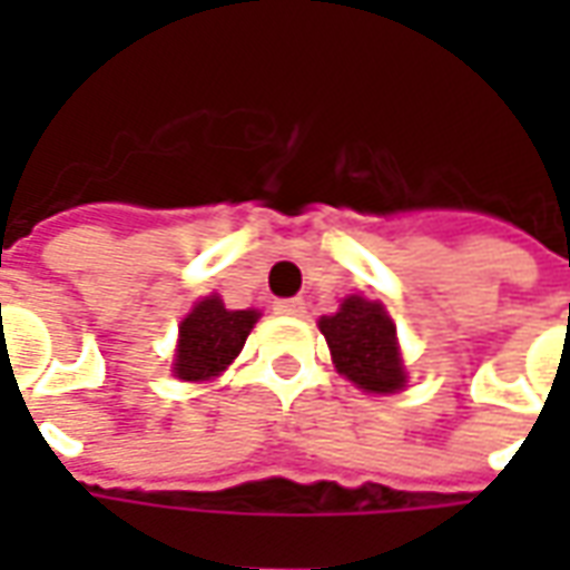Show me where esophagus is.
Listing matches in <instances>:
<instances>
[{
	"instance_id": "obj_1",
	"label": "esophagus",
	"mask_w": 570,
	"mask_h": 570,
	"mask_svg": "<svg viewBox=\"0 0 570 570\" xmlns=\"http://www.w3.org/2000/svg\"><path fill=\"white\" fill-rule=\"evenodd\" d=\"M277 314H286V317H302L305 314V302L302 298H281L277 305H274Z\"/></svg>"
}]
</instances>
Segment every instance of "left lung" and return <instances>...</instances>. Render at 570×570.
I'll list each match as a JSON object with an SVG mask.
<instances>
[{
	"label": "left lung",
	"mask_w": 570,
	"mask_h": 570,
	"mask_svg": "<svg viewBox=\"0 0 570 570\" xmlns=\"http://www.w3.org/2000/svg\"><path fill=\"white\" fill-rule=\"evenodd\" d=\"M321 333L335 370L370 394H396L406 387V366L396 345V326L382 302L347 296L342 308L321 317Z\"/></svg>",
	"instance_id": "obj_1"
}]
</instances>
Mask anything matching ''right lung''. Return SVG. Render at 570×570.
I'll return each mask as SVG.
<instances>
[{
    "mask_svg": "<svg viewBox=\"0 0 570 570\" xmlns=\"http://www.w3.org/2000/svg\"><path fill=\"white\" fill-rule=\"evenodd\" d=\"M259 311H228L219 296L200 298L179 323L174 375L183 382H210L240 354Z\"/></svg>",
    "mask_w": 570,
    "mask_h": 570,
    "instance_id": "add662e5",
    "label": "right lung"
}]
</instances>
